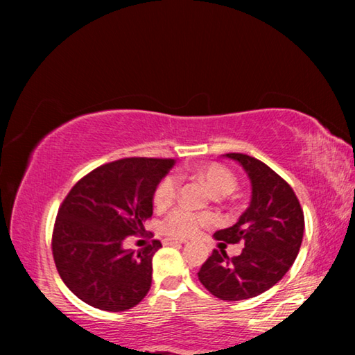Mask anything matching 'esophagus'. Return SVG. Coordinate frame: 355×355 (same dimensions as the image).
<instances>
[{
  "mask_svg": "<svg viewBox=\"0 0 355 355\" xmlns=\"http://www.w3.org/2000/svg\"><path fill=\"white\" fill-rule=\"evenodd\" d=\"M166 245H173V244H184V239H175V238H166L163 241Z\"/></svg>",
  "mask_w": 355,
  "mask_h": 355,
  "instance_id": "esophagus-1",
  "label": "esophagus"
}]
</instances>
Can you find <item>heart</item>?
I'll use <instances>...</instances> for the list:
<instances>
[{
	"instance_id": "1",
	"label": "heart",
	"mask_w": 355,
	"mask_h": 355,
	"mask_svg": "<svg viewBox=\"0 0 355 355\" xmlns=\"http://www.w3.org/2000/svg\"><path fill=\"white\" fill-rule=\"evenodd\" d=\"M200 177L205 180L216 196H225L235 188L236 180L227 167L220 164H209L200 171ZM178 191V177L167 175L161 180L158 188L155 191L153 200L156 207H167L175 199ZM214 220L211 214L207 213H192L186 208H177L167 216L163 230L166 235L172 238H191L199 233L202 227L209 225Z\"/></svg>"
}]
</instances>
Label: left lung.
<instances>
[{
	"mask_svg": "<svg viewBox=\"0 0 355 355\" xmlns=\"http://www.w3.org/2000/svg\"><path fill=\"white\" fill-rule=\"evenodd\" d=\"M222 156L248 173L252 197L236 224L213 236L220 245L243 241L244 249L233 258L224 249H214L202 264L199 280L216 297L244 300L268 291L291 268L302 243L304 213L291 186L271 167L249 155Z\"/></svg>",
	"mask_w": 355,
	"mask_h": 355,
	"instance_id": "8db88e82",
	"label": "left lung"
}]
</instances>
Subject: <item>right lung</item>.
Here are the masks:
<instances>
[{
	"mask_svg": "<svg viewBox=\"0 0 355 355\" xmlns=\"http://www.w3.org/2000/svg\"><path fill=\"white\" fill-rule=\"evenodd\" d=\"M175 161L125 158L97 167L65 197L53 230V258L69 290L106 311L133 309L152 286L159 241L137 252L125 239L146 232L153 196Z\"/></svg>",
	"mask_w": 355,
	"mask_h": 355,
	"instance_id": "right-lung-1",
	"label": "right lung"
}]
</instances>
